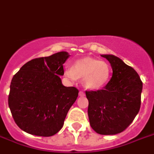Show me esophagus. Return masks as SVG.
<instances>
[{"instance_id": "34e87169", "label": "esophagus", "mask_w": 154, "mask_h": 154, "mask_svg": "<svg viewBox=\"0 0 154 154\" xmlns=\"http://www.w3.org/2000/svg\"><path fill=\"white\" fill-rule=\"evenodd\" d=\"M85 95V93L84 91H81L79 92V96H80V97H84Z\"/></svg>"}]
</instances>
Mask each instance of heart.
Segmentation results:
<instances>
[{
    "instance_id": "b5f03b06",
    "label": "heart",
    "mask_w": 154,
    "mask_h": 154,
    "mask_svg": "<svg viewBox=\"0 0 154 154\" xmlns=\"http://www.w3.org/2000/svg\"><path fill=\"white\" fill-rule=\"evenodd\" d=\"M64 75L71 81L81 78L87 89L98 90L109 82L111 68L105 61L86 57L76 61L71 68H66Z\"/></svg>"
}]
</instances>
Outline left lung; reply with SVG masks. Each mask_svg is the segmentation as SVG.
<instances>
[{
	"label": "left lung",
	"mask_w": 154,
	"mask_h": 154,
	"mask_svg": "<svg viewBox=\"0 0 154 154\" xmlns=\"http://www.w3.org/2000/svg\"><path fill=\"white\" fill-rule=\"evenodd\" d=\"M109 60L112 77L101 90L86 91L90 125L101 135L123 132L134 120L141 105L143 82L137 72L113 55H101Z\"/></svg>",
	"instance_id": "obj_1"
}]
</instances>
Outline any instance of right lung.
Listing matches in <instances>:
<instances>
[{
	"label": "right lung",
	"mask_w": 154,
	"mask_h": 154,
	"mask_svg": "<svg viewBox=\"0 0 154 154\" xmlns=\"http://www.w3.org/2000/svg\"><path fill=\"white\" fill-rule=\"evenodd\" d=\"M69 55L60 52L33 59L21 66L10 85L8 105L15 123L29 134L52 136L62 129L78 90L63 85V64Z\"/></svg>",
	"instance_id": "1"
}]
</instances>
